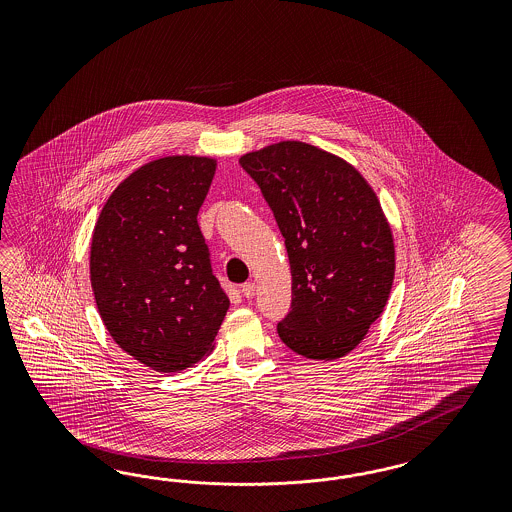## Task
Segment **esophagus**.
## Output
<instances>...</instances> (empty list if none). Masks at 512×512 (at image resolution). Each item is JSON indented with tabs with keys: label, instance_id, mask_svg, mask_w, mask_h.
<instances>
[{
	"label": "esophagus",
	"instance_id": "1",
	"mask_svg": "<svg viewBox=\"0 0 512 512\" xmlns=\"http://www.w3.org/2000/svg\"><path fill=\"white\" fill-rule=\"evenodd\" d=\"M242 295L246 296L248 300L255 296V283H253V281H248V283L242 285Z\"/></svg>",
	"mask_w": 512,
	"mask_h": 512
}]
</instances>
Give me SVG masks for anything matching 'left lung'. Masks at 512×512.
Wrapping results in <instances>:
<instances>
[{"mask_svg": "<svg viewBox=\"0 0 512 512\" xmlns=\"http://www.w3.org/2000/svg\"><path fill=\"white\" fill-rule=\"evenodd\" d=\"M276 217L293 276L281 341L302 357L336 360L385 310L394 240L362 174L336 155L285 140L240 157Z\"/></svg>", "mask_w": 512, "mask_h": 512, "instance_id": "1", "label": "left lung"}]
</instances>
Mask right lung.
<instances>
[{"mask_svg":"<svg viewBox=\"0 0 512 512\" xmlns=\"http://www.w3.org/2000/svg\"><path fill=\"white\" fill-rule=\"evenodd\" d=\"M216 161L171 155L114 189L95 223L90 279L112 340L155 372H182L214 349L229 296L197 214Z\"/></svg>","mask_w":512,"mask_h":512,"instance_id":"obj_1","label":"right lung"}]
</instances>
